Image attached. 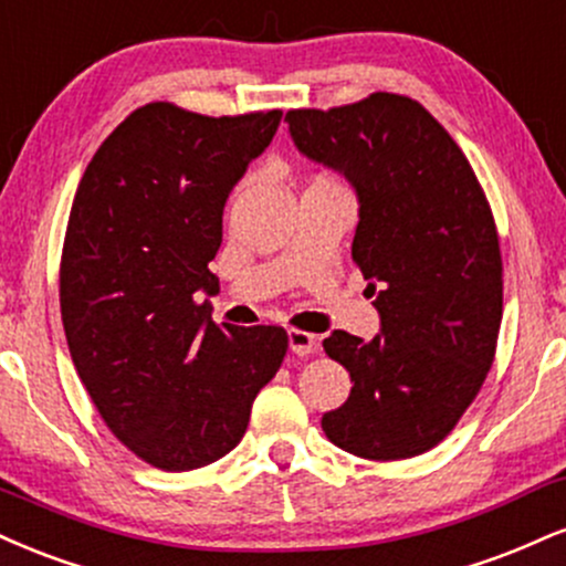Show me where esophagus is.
<instances>
[{"label": "esophagus", "mask_w": 566, "mask_h": 566, "mask_svg": "<svg viewBox=\"0 0 566 566\" xmlns=\"http://www.w3.org/2000/svg\"><path fill=\"white\" fill-rule=\"evenodd\" d=\"M290 350L297 353V356H308V353H316L318 348V339L316 335H311V332H303V329H290Z\"/></svg>", "instance_id": "34e87169"}]
</instances>
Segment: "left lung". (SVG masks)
Returning <instances> with one entry per match:
<instances>
[{
    "label": "left lung",
    "instance_id": "1",
    "mask_svg": "<svg viewBox=\"0 0 566 566\" xmlns=\"http://www.w3.org/2000/svg\"><path fill=\"white\" fill-rule=\"evenodd\" d=\"M284 120L305 158L356 189L353 261L382 322L374 339L343 329L324 339L353 387L322 427L360 459H411L459 424L493 366L503 313L493 210L467 155L417 99L374 92Z\"/></svg>",
    "mask_w": 566,
    "mask_h": 566
}]
</instances>
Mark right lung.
<instances>
[{
  "label": "right lung",
  "mask_w": 566,
  "mask_h": 566,
  "mask_svg": "<svg viewBox=\"0 0 566 566\" xmlns=\"http://www.w3.org/2000/svg\"><path fill=\"white\" fill-rule=\"evenodd\" d=\"M279 120L149 102L102 142L73 197L60 261L71 358L115 438L166 472L227 455L287 353L282 326H218L195 301L218 284L227 197Z\"/></svg>",
  "instance_id": "1"
}]
</instances>
